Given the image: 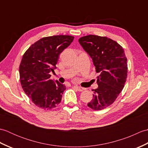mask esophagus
Wrapping results in <instances>:
<instances>
[{
	"label": "esophagus",
	"mask_w": 148,
	"mask_h": 148,
	"mask_svg": "<svg viewBox=\"0 0 148 148\" xmlns=\"http://www.w3.org/2000/svg\"><path fill=\"white\" fill-rule=\"evenodd\" d=\"M74 88L76 90L79 91V92H82V91L84 90V88L80 87V86H74Z\"/></svg>",
	"instance_id": "esophagus-1"
}]
</instances>
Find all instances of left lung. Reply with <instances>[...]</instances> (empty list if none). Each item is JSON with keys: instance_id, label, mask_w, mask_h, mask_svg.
Wrapping results in <instances>:
<instances>
[{"instance_id": "left-lung-1", "label": "left lung", "mask_w": 148, "mask_h": 148, "mask_svg": "<svg viewBox=\"0 0 148 148\" xmlns=\"http://www.w3.org/2000/svg\"><path fill=\"white\" fill-rule=\"evenodd\" d=\"M80 45L92 59L98 88L92 90L93 99L88 106L102 110L115 101L124 88L127 77V62L123 48L106 37L89 35L81 37Z\"/></svg>"}]
</instances>
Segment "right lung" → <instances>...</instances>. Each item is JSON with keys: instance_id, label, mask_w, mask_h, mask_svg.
Returning a JSON list of instances; mask_svg holds the SVG:
<instances>
[{"instance_id": "1", "label": "right lung", "mask_w": 148, "mask_h": 148, "mask_svg": "<svg viewBox=\"0 0 148 148\" xmlns=\"http://www.w3.org/2000/svg\"><path fill=\"white\" fill-rule=\"evenodd\" d=\"M71 36H53L37 40L25 53L20 65L22 88L35 104L44 109L56 108L65 90V84L50 79L59 55L73 41Z\"/></svg>"}]
</instances>
